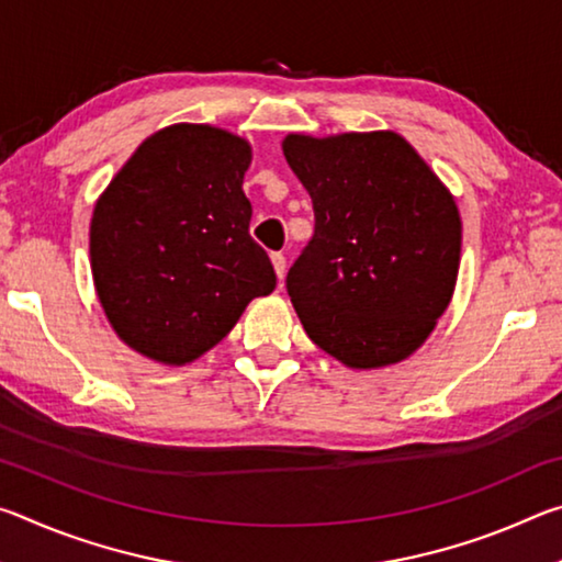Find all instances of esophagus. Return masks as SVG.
I'll return each mask as SVG.
<instances>
[{
    "mask_svg": "<svg viewBox=\"0 0 562 562\" xmlns=\"http://www.w3.org/2000/svg\"><path fill=\"white\" fill-rule=\"evenodd\" d=\"M270 260H272L274 272H278V278L282 280L284 278V270H288V260H284V255L282 252H272Z\"/></svg>",
    "mask_w": 562,
    "mask_h": 562,
    "instance_id": "1",
    "label": "esophagus"
}]
</instances>
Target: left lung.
Returning <instances> with one entry per match:
<instances>
[{"label":"left lung","mask_w":562,"mask_h":562,"mask_svg":"<svg viewBox=\"0 0 562 562\" xmlns=\"http://www.w3.org/2000/svg\"><path fill=\"white\" fill-rule=\"evenodd\" d=\"M315 211L288 272L310 339L351 369L406 359L449 307L459 278L453 195L394 131L282 140Z\"/></svg>","instance_id":"1"}]
</instances>
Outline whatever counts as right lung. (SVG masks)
I'll return each mask as SVG.
<instances>
[{"label":"right lung","instance_id":"1","mask_svg":"<svg viewBox=\"0 0 562 562\" xmlns=\"http://www.w3.org/2000/svg\"><path fill=\"white\" fill-rule=\"evenodd\" d=\"M250 144L223 128L176 123L136 148L91 217V272L111 327L164 364L213 349L278 284L250 237L243 193Z\"/></svg>","mask_w":562,"mask_h":562}]
</instances>
